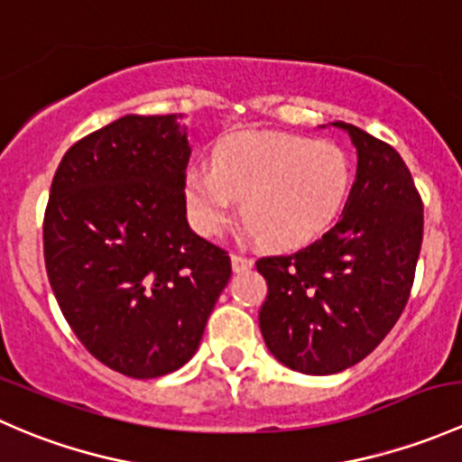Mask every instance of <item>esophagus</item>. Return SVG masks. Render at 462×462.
I'll list each match as a JSON object with an SVG mask.
<instances>
[{
    "label": "esophagus",
    "mask_w": 462,
    "mask_h": 462,
    "mask_svg": "<svg viewBox=\"0 0 462 462\" xmlns=\"http://www.w3.org/2000/svg\"><path fill=\"white\" fill-rule=\"evenodd\" d=\"M232 270L235 273H245V270L253 268V259L244 257V254H232Z\"/></svg>",
    "instance_id": "34e87169"
}]
</instances>
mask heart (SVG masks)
<instances>
[{
    "label": "heart",
    "mask_w": 462,
    "mask_h": 462,
    "mask_svg": "<svg viewBox=\"0 0 462 462\" xmlns=\"http://www.w3.org/2000/svg\"><path fill=\"white\" fill-rule=\"evenodd\" d=\"M353 174L342 147L283 134H245L189 167L185 203L194 227L217 236L244 199L245 232L270 248H300L324 235L346 205Z\"/></svg>",
    "instance_id": "heart-1"
}]
</instances>
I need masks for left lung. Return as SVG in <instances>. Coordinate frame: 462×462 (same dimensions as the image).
<instances>
[{
    "label": "left lung",
    "mask_w": 462,
    "mask_h": 462,
    "mask_svg": "<svg viewBox=\"0 0 462 462\" xmlns=\"http://www.w3.org/2000/svg\"><path fill=\"white\" fill-rule=\"evenodd\" d=\"M357 149V176L342 218L292 254L261 257L268 283L259 328L292 371L330 375L365 360L409 300L422 244V201L391 144L333 123Z\"/></svg>",
    "instance_id": "1"
}]
</instances>
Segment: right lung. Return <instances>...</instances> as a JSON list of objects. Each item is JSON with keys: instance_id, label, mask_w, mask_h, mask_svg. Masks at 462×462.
<instances>
[{"instance_id": "right-lung-1", "label": "right lung", "mask_w": 462, "mask_h": 462, "mask_svg": "<svg viewBox=\"0 0 462 462\" xmlns=\"http://www.w3.org/2000/svg\"><path fill=\"white\" fill-rule=\"evenodd\" d=\"M183 116L129 114L64 153L44 214L51 288L96 360L149 380L180 369L230 257L188 226Z\"/></svg>"}]
</instances>
